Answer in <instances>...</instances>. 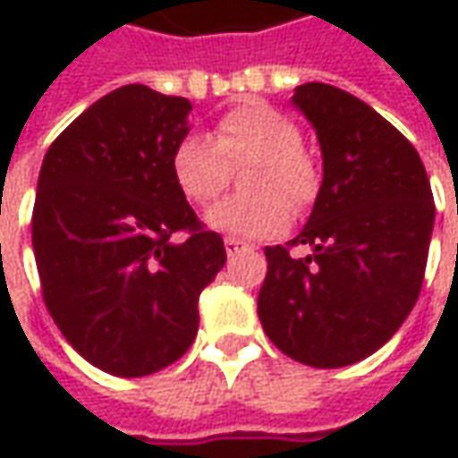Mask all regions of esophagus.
I'll return each mask as SVG.
<instances>
[{"mask_svg":"<svg viewBox=\"0 0 458 458\" xmlns=\"http://www.w3.org/2000/svg\"><path fill=\"white\" fill-rule=\"evenodd\" d=\"M224 250H226V255H237V252H242V250H247V242H242V239L237 237H226L224 239Z\"/></svg>","mask_w":458,"mask_h":458,"instance_id":"1","label":"esophagus"}]
</instances>
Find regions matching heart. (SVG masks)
<instances>
[{
    "label": "heart",
    "instance_id": "1",
    "mask_svg": "<svg viewBox=\"0 0 458 458\" xmlns=\"http://www.w3.org/2000/svg\"><path fill=\"white\" fill-rule=\"evenodd\" d=\"M244 163L242 185L250 191L232 196L208 211V226L237 237H270L291 224L293 208L306 211L318 199L321 170L301 145V130L291 116L262 101H244L214 122L211 140L185 134L175 145L170 167L185 199L208 206L232 183Z\"/></svg>",
    "mask_w": 458,
    "mask_h": 458
}]
</instances>
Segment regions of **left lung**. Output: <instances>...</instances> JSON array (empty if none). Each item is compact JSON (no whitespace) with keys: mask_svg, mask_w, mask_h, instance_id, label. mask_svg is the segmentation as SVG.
<instances>
[{"mask_svg":"<svg viewBox=\"0 0 458 458\" xmlns=\"http://www.w3.org/2000/svg\"><path fill=\"white\" fill-rule=\"evenodd\" d=\"M293 101L316 127L324 183L303 232L265 247L257 313L283 354L334 369L377 352L413 310L436 206L420 155L369 104L316 81ZM301 243L314 252L293 258Z\"/></svg>","mask_w":458,"mask_h":458,"instance_id":"left-lung-1","label":"left lung"}]
</instances>
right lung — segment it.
I'll return each mask as SVG.
<instances>
[{"mask_svg":"<svg viewBox=\"0 0 458 458\" xmlns=\"http://www.w3.org/2000/svg\"><path fill=\"white\" fill-rule=\"evenodd\" d=\"M188 112L183 97L122 86L76 116L40 167L32 250L45 308L83 360L116 377L183 357L199 295L226 262L221 234L173 181Z\"/></svg>","mask_w":458,"mask_h":458,"instance_id":"1","label":"right lung"}]
</instances>
